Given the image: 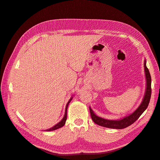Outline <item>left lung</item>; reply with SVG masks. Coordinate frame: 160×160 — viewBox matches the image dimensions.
<instances>
[{"mask_svg":"<svg viewBox=\"0 0 160 160\" xmlns=\"http://www.w3.org/2000/svg\"><path fill=\"white\" fill-rule=\"evenodd\" d=\"M146 61L145 60L144 66L146 80V89L144 99L142 100V103L140 104L138 108V109H137L135 111L133 112L132 114H130L128 116L123 117L122 119L109 120L102 118V117L96 115L94 113L93 110L90 108V107H89L91 118H92V121L94 123H97V125L106 127V128L122 129L132 124L133 123L136 122V120H138V119L141 116L142 114L145 111V110L146 108H147L151 97V77L149 72V70L147 67H146Z\"/></svg>","mask_w":160,"mask_h":160,"instance_id":"8db88e82","label":"left lung"}]
</instances>
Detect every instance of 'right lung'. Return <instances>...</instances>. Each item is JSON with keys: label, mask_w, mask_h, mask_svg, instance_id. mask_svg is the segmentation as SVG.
Returning <instances> with one entry per match:
<instances>
[{"label": "right lung", "mask_w": 160, "mask_h": 160, "mask_svg": "<svg viewBox=\"0 0 160 160\" xmlns=\"http://www.w3.org/2000/svg\"><path fill=\"white\" fill-rule=\"evenodd\" d=\"M72 99V97L70 99V100L68 101V102L67 105H66V111H65L64 117H63V118L61 119V121L58 122V123H57V124L55 125V126H54L53 127H52V128L46 130V131H52V130H54L58 129V128H61V127H63L65 125V123H66V119H67V109H68V104L70 103V102H71Z\"/></svg>", "instance_id": "add662e5"}]
</instances>
